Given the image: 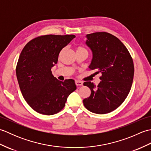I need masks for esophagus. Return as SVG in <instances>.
I'll return each mask as SVG.
<instances>
[{
	"label": "esophagus",
	"mask_w": 151,
	"mask_h": 151,
	"mask_svg": "<svg viewBox=\"0 0 151 151\" xmlns=\"http://www.w3.org/2000/svg\"><path fill=\"white\" fill-rule=\"evenodd\" d=\"M75 84L77 86H81L83 85V82L82 81H75Z\"/></svg>",
	"instance_id": "34e87169"
}]
</instances>
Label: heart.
I'll use <instances>...</instances> for the list:
<instances>
[{
    "label": "heart",
    "instance_id": "1",
    "mask_svg": "<svg viewBox=\"0 0 151 151\" xmlns=\"http://www.w3.org/2000/svg\"><path fill=\"white\" fill-rule=\"evenodd\" d=\"M76 52H78V51H87L84 47H83L82 46H78V47H76Z\"/></svg>",
    "mask_w": 151,
    "mask_h": 151
}]
</instances>
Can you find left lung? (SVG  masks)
I'll return each mask as SVG.
<instances>
[{"instance_id":"obj_1","label":"left lung","mask_w":151,"mask_h":151,"mask_svg":"<svg viewBox=\"0 0 151 151\" xmlns=\"http://www.w3.org/2000/svg\"><path fill=\"white\" fill-rule=\"evenodd\" d=\"M86 45L90 48L93 59L91 70L101 73V81L95 86L85 82L91 95L83 100L84 106L97 114H108L123 103L132 84L134 67L132 57L124 44L111 34L95 32L86 35Z\"/></svg>"}]
</instances>
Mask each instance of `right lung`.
<instances>
[{
    "instance_id": "1",
    "label": "right lung",
    "mask_w": 151,
    "mask_h": 151,
    "mask_svg": "<svg viewBox=\"0 0 151 151\" xmlns=\"http://www.w3.org/2000/svg\"><path fill=\"white\" fill-rule=\"evenodd\" d=\"M75 37V35L41 36L30 41L21 51L16 75L24 99L37 113H58L76 89L74 80L60 81L51 71L60 51Z\"/></svg>"
}]
</instances>
